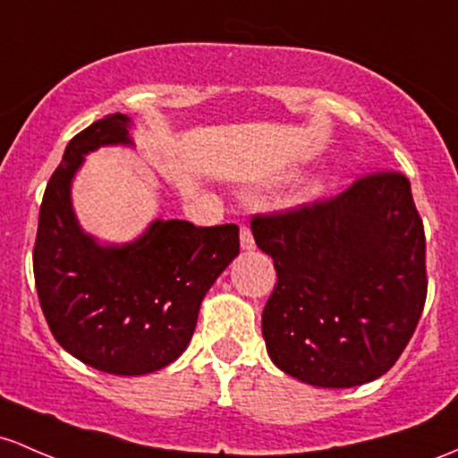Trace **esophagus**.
<instances>
[{
    "instance_id": "34e87169",
    "label": "esophagus",
    "mask_w": 458,
    "mask_h": 458,
    "mask_svg": "<svg viewBox=\"0 0 458 458\" xmlns=\"http://www.w3.org/2000/svg\"><path fill=\"white\" fill-rule=\"evenodd\" d=\"M241 248L243 250H254V237H252V230L248 228V225H241Z\"/></svg>"
}]
</instances>
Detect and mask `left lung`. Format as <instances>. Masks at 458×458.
I'll list each match as a JSON object with an SVG mask.
<instances>
[{
  "instance_id": "1",
  "label": "left lung",
  "mask_w": 458,
  "mask_h": 458,
  "mask_svg": "<svg viewBox=\"0 0 458 458\" xmlns=\"http://www.w3.org/2000/svg\"><path fill=\"white\" fill-rule=\"evenodd\" d=\"M274 259L263 310L267 354L284 374L345 389L394 368L426 302V237L400 172L354 180L344 193L254 215Z\"/></svg>"
}]
</instances>
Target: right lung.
<instances>
[{
	"instance_id": "obj_1",
	"label": "right lung",
	"mask_w": 458,
	"mask_h": 458,
	"mask_svg": "<svg viewBox=\"0 0 458 458\" xmlns=\"http://www.w3.org/2000/svg\"><path fill=\"white\" fill-rule=\"evenodd\" d=\"M130 119L106 114L69 140L38 213L34 280L49 330L69 354L117 376L174 363L193 336L199 304L239 254V225L156 219L128 245H99L82 233L72 180L84 154L132 145Z\"/></svg>"
}]
</instances>
